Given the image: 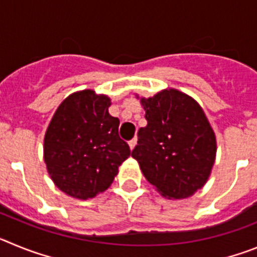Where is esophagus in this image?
Listing matches in <instances>:
<instances>
[{
  "label": "esophagus",
  "instance_id": "esophagus-1",
  "mask_svg": "<svg viewBox=\"0 0 257 257\" xmlns=\"http://www.w3.org/2000/svg\"><path fill=\"white\" fill-rule=\"evenodd\" d=\"M136 144H138V139H136V138H134L133 140H130V142H128V147H130L131 151H133V149L135 148Z\"/></svg>",
  "mask_w": 257,
  "mask_h": 257
}]
</instances>
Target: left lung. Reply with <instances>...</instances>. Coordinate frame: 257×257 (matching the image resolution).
Returning a JSON list of instances; mask_svg holds the SVG:
<instances>
[{
  "mask_svg": "<svg viewBox=\"0 0 257 257\" xmlns=\"http://www.w3.org/2000/svg\"><path fill=\"white\" fill-rule=\"evenodd\" d=\"M136 97L148 124L131 156L161 196L189 198L207 183L216 160V136L203 109L176 88Z\"/></svg>",
  "mask_w": 257,
  "mask_h": 257,
  "instance_id": "left-lung-1",
  "label": "left lung"
}]
</instances>
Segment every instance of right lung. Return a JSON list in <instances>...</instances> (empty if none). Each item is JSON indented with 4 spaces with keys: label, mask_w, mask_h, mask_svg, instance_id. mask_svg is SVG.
<instances>
[{
    "label": "right lung",
    "mask_w": 257,
    "mask_h": 257,
    "mask_svg": "<svg viewBox=\"0 0 257 257\" xmlns=\"http://www.w3.org/2000/svg\"><path fill=\"white\" fill-rule=\"evenodd\" d=\"M110 97L82 90L61 101L44 139L50 178L67 196L94 198L105 192L130 157L118 135L119 119L109 114Z\"/></svg>",
    "instance_id": "add662e5"
}]
</instances>
